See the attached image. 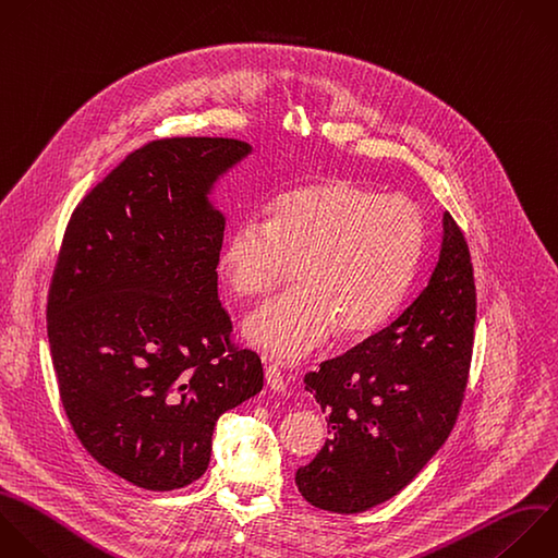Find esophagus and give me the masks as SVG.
Instances as JSON below:
<instances>
[{
	"label": "esophagus",
	"mask_w": 558,
	"mask_h": 558,
	"mask_svg": "<svg viewBox=\"0 0 558 558\" xmlns=\"http://www.w3.org/2000/svg\"><path fill=\"white\" fill-rule=\"evenodd\" d=\"M266 384H268L270 390H275V392H286L288 384H286L283 373H281V368H279L277 364H268V366H266Z\"/></svg>",
	"instance_id": "34e87169"
}]
</instances>
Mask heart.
I'll return each instance as SVG.
<instances>
[{"instance_id": "obj_1", "label": "heart", "mask_w": 558, "mask_h": 558, "mask_svg": "<svg viewBox=\"0 0 558 558\" xmlns=\"http://www.w3.org/2000/svg\"><path fill=\"white\" fill-rule=\"evenodd\" d=\"M425 242L418 205L347 179L283 194L268 220L233 225L220 272L233 294L264 296L294 268L296 290L244 320V338L286 362L305 357L333 329L362 336L403 301Z\"/></svg>"}]
</instances>
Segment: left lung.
I'll use <instances>...</instances> for the list:
<instances>
[{"label":"left lung","mask_w":558,"mask_h":558,"mask_svg":"<svg viewBox=\"0 0 558 558\" xmlns=\"http://www.w3.org/2000/svg\"><path fill=\"white\" fill-rule=\"evenodd\" d=\"M473 325L471 257L445 211L438 259L418 296L388 327L305 377L331 434L294 477L312 506L353 514L412 482L456 423Z\"/></svg>","instance_id":"left-lung-1"}]
</instances>
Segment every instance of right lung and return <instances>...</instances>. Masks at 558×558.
Segmentation results:
<instances>
[{
  "mask_svg": "<svg viewBox=\"0 0 558 558\" xmlns=\"http://www.w3.org/2000/svg\"><path fill=\"white\" fill-rule=\"evenodd\" d=\"M253 146L174 137L129 155L74 211L48 299L59 390L83 447L146 490L198 480L218 418L257 395L229 344L216 190Z\"/></svg>",
  "mask_w": 558,
  "mask_h": 558,
  "instance_id": "add662e5",
  "label": "right lung"
}]
</instances>
